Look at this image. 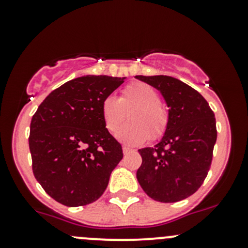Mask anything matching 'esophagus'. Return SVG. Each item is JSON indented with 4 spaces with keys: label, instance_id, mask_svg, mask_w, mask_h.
Listing matches in <instances>:
<instances>
[{
    "label": "esophagus",
    "instance_id": "1",
    "mask_svg": "<svg viewBox=\"0 0 248 248\" xmlns=\"http://www.w3.org/2000/svg\"><path fill=\"white\" fill-rule=\"evenodd\" d=\"M122 151H124V155H128V154H131V152H134L133 150L128 149V147H124V149H122Z\"/></svg>",
    "mask_w": 248,
    "mask_h": 248
}]
</instances>
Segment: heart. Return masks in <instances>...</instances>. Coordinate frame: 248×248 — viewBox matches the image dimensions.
Returning <instances> with one entry per match:
<instances>
[{"label": "heart", "instance_id": "obj_1", "mask_svg": "<svg viewBox=\"0 0 248 248\" xmlns=\"http://www.w3.org/2000/svg\"><path fill=\"white\" fill-rule=\"evenodd\" d=\"M129 111V122L120 127L115 138L129 146H136L149 140L157 139L164 133L168 124V111L162 106L158 91L146 82L137 81L127 85L120 98L104 97L101 103V115L104 126L114 132Z\"/></svg>", "mask_w": 248, "mask_h": 248}]
</instances>
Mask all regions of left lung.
I'll return each instance as SVG.
<instances>
[{
  "label": "left lung",
  "instance_id": "1",
  "mask_svg": "<svg viewBox=\"0 0 248 248\" xmlns=\"http://www.w3.org/2000/svg\"><path fill=\"white\" fill-rule=\"evenodd\" d=\"M136 78L158 90L169 108L162 139L154 147L139 150V185L157 202L188 198L198 191L211 166L217 139L214 111L198 91L176 78Z\"/></svg>",
  "mask_w": 248,
  "mask_h": 248
}]
</instances>
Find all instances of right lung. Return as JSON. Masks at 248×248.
Segmentation results:
<instances>
[{"label": "right lung", "instance_id": "obj_1", "mask_svg": "<svg viewBox=\"0 0 248 248\" xmlns=\"http://www.w3.org/2000/svg\"><path fill=\"white\" fill-rule=\"evenodd\" d=\"M126 78L86 76L54 90L32 116V170L44 191L66 206L96 202L124 154L104 126L101 103Z\"/></svg>", "mask_w": 248, "mask_h": 248}]
</instances>
